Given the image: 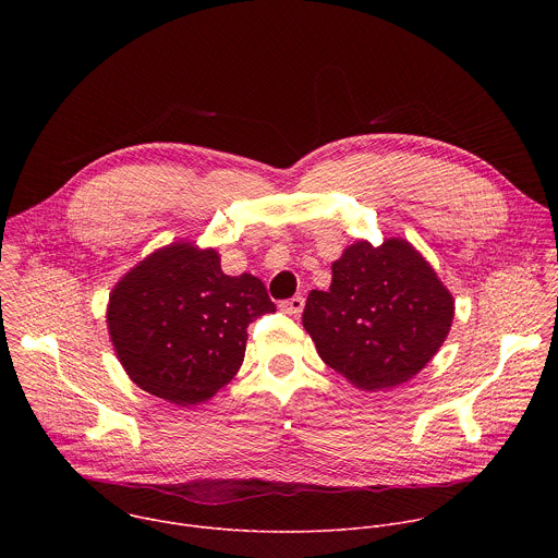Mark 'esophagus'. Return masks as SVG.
Wrapping results in <instances>:
<instances>
[{
	"instance_id": "obj_1",
	"label": "esophagus",
	"mask_w": 558,
	"mask_h": 558,
	"mask_svg": "<svg viewBox=\"0 0 558 558\" xmlns=\"http://www.w3.org/2000/svg\"><path fill=\"white\" fill-rule=\"evenodd\" d=\"M280 308H282L284 313H289V315H300L302 308H304V298H302V295H293V298H289V300H282V302H280Z\"/></svg>"
}]
</instances>
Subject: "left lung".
Here are the masks:
<instances>
[{
    "instance_id": "obj_1",
    "label": "left lung",
    "mask_w": 558,
    "mask_h": 558,
    "mask_svg": "<svg viewBox=\"0 0 558 558\" xmlns=\"http://www.w3.org/2000/svg\"><path fill=\"white\" fill-rule=\"evenodd\" d=\"M329 291L313 289L302 325L320 357L351 384L381 390L417 375L444 344L454 302L404 241H360L333 263Z\"/></svg>"
}]
</instances>
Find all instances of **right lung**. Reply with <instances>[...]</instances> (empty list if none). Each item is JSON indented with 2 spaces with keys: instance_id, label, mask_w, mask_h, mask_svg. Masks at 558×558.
I'll use <instances>...</instances> for the list:
<instances>
[{
  "instance_id": "right-lung-1",
  "label": "right lung",
  "mask_w": 558,
  "mask_h": 558,
  "mask_svg": "<svg viewBox=\"0 0 558 558\" xmlns=\"http://www.w3.org/2000/svg\"><path fill=\"white\" fill-rule=\"evenodd\" d=\"M274 311L256 276H225L214 250L179 243L154 252L114 287L108 329L136 386L192 407L238 373L247 327Z\"/></svg>"
}]
</instances>
